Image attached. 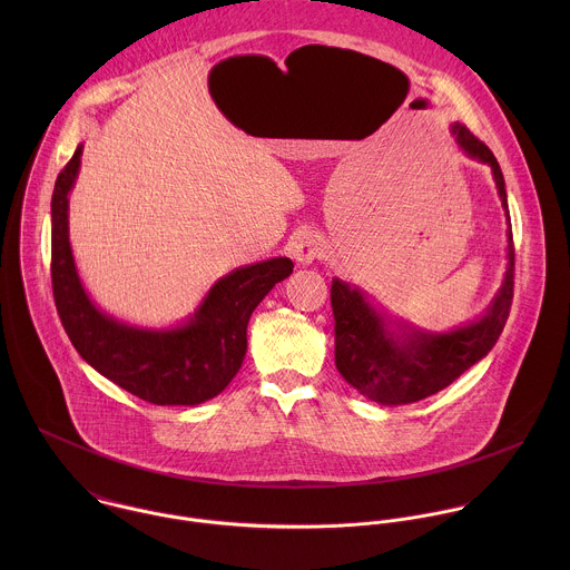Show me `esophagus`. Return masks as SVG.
Instances as JSON below:
<instances>
[{
  "label": "esophagus",
  "instance_id": "esophagus-1",
  "mask_svg": "<svg viewBox=\"0 0 570 570\" xmlns=\"http://www.w3.org/2000/svg\"><path fill=\"white\" fill-rule=\"evenodd\" d=\"M323 252H325L323 239L318 237V233H314V230H309V228L298 230V233L294 235V239H292V254H294V258H296L298 263H303V265H309L312 261L321 258Z\"/></svg>",
  "mask_w": 570,
  "mask_h": 570
}]
</instances>
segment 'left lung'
<instances>
[{
	"instance_id": "left-lung-1",
	"label": "left lung",
	"mask_w": 570,
	"mask_h": 570,
	"mask_svg": "<svg viewBox=\"0 0 570 570\" xmlns=\"http://www.w3.org/2000/svg\"><path fill=\"white\" fill-rule=\"evenodd\" d=\"M454 134L468 156L491 166L498 195L507 208L504 177L491 149L459 122L454 125ZM507 256V276L488 314L479 323L436 335L423 331H410L402 340L391 335L384 328V318L364 296L335 278L331 283V307L335 321V366L340 375L364 397L384 406L412 404L450 386L488 355L509 318L515 274L511 233Z\"/></svg>"
}]
</instances>
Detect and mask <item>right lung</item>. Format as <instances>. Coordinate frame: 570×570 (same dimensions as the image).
<instances>
[{"mask_svg":"<svg viewBox=\"0 0 570 570\" xmlns=\"http://www.w3.org/2000/svg\"><path fill=\"white\" fill-rule=\"evenodd\" d=\"M82 147L57 177L52 193V294L82 360L100 375L156 406H195L217 397L237 375L247 348V321L267 292L294 269L285 256L224 276L190 325L142 331L102 316L82 292L68 242V193Z\"/></svg>","mask_w":570,"mask_h":570,"instance_id":"1","label":"right lung"}]
</instances>
